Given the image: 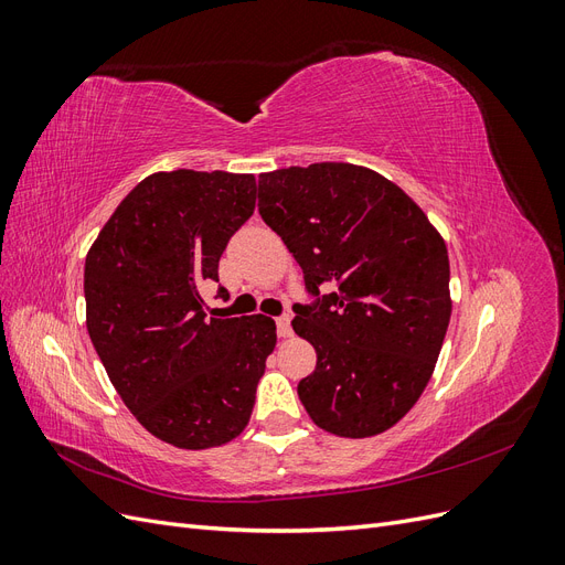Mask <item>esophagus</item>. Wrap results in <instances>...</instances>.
<instances>
[{
  "label": "esophagus",
  "mask_w": 565,
  "mask_h": 565,
  "mask_svg": "<svg viewBox=\"0 0 565 565\" xmlns=\"http://www.w3.org/2000/svg\"><path fill=\"white\" fill-rule=\"evenodd\" d=\"M289 313H285V316H280V318H276V328H278V334L285 339V337H292V324H289Z\"/></svg>",
  "instance_id": "esophagus-1"
}]
</instances>
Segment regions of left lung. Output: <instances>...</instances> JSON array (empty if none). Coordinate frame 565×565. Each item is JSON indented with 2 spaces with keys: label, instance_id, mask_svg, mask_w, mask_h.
I'll list each match as a JSON object with an SVG mask.
<instances>
[{
  "label": "left lung",
  "instance_id": "left-lung-1",
  "mask_svg": "<svg viewBox=\"0 0 565 565\" xmlns=\"http://www.w3.org/2000/svg\"><path fill=\"white\" fill-rule=\"evenodd\" d=\"M256 198L311 297L292 306L295 332L318 353L297 386L306 413L344 438L391 429L429 384L448 332L446 243L396 183L365 167L276 169L259 177Z\"/></svg>",
  "mask_w": 565,
  "mask_h": 565
}]
</instances>
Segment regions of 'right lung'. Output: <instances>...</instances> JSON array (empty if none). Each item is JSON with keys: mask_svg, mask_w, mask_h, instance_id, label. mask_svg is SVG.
Masks as SVG:
<instances>
[{"mask_svg": "<svg viewBox=\"0 0 565 565\" xmlns=\"http://www.w3.org/2000/svg\"><path fill=\"white\" fill-rule=\"evenodd\" d=\"M254 198L252 174H150L84 264L87 330L113 386L152 436L183 450L243 434L276 349L270 318H207L200 297Z\"/></svg>", "mask_w": 565, "mask_h": 565, "instance_id": "right-lung-1", "label": "right lung"}]
</instances>
